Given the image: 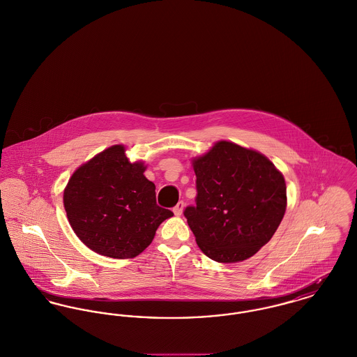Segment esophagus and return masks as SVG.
I'll list each match as a JSON object with an SVG mask.
<instances>
[{"label": "esophagus", "mask_w": 357, "mask_h": 357, "mask_svg": "<svg viewBox=\"0 0 357 357\" xmlns=\"http://www.w3.org/2000/svg\"><path fill=\"white\" fill-rule=\"evenodd\" d=\"M183 209H185V202H183V201H179V202L174 206L172 211H174V214H175V215H182Z\"/></svg>", "instance_id": "esophagus-1"}]
</instances>
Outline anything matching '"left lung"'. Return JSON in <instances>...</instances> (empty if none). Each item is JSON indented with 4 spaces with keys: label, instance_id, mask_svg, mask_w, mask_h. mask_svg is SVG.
Segmentation results:
<instances>
[{
    "label": "left lung",
    "instance_id": "8db88e82",
    "mask_svg": "<svg viewBox=\"0 0 357 357\" xmlns=\"http://www.w3.org/2000/svg\"><path fill=\"white\" fill-rule=\"evenodd\" d=\"M195 206L183 214L201 251L218 263L253 256L278 229L287 205L282 172L260 152L218 142L195 158Z\"/></svg>",
    "mask_w": 357,
    "mask_h": 357
}]
</instances>
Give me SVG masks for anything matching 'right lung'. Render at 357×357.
Instances as JSON below:
<instances>
[{
    "label": "right lung",
    "instance_id": "right-lung-1",
    "mask_svg": "<svg viewBox=\"0 0 357 357\" xmlns=\"http://www.w3.org/2000/svg\"><path fill=\"white\" fill-rule=\"evenodd\" d=\"M144 163H130L124 146L86 162L63 194L68 222L87 248L113 259H130L152 243L159 225L174 215L156 204Z\"/></svg>",
    "mask_w": 357,
    "mask_h": 357
}]
</instances>
